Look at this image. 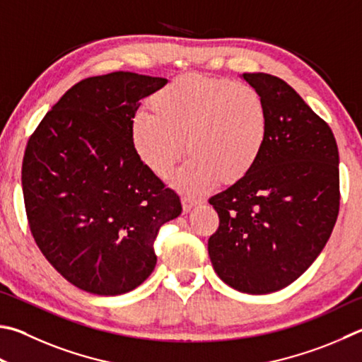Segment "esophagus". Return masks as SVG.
I'll list each match as a JSON object with an SVG mask.
<instances>
[{
  "mask_svg": "<svg viewBox=\"0 0 362 362\" xmlns=\"http://www.w3.org/2000/svg\"><path fill=\"white\" fill-rule=\"evenodd\" d=\"M201 199H194V198H189V196H185V198H182V207H183V212H189L193 207L199 206Z\"/></svg>",
  "mask_w": 362,
  "mask_h": 362,
  "instance_id": "1",
  "label": "esophagus"
}]
</instances>
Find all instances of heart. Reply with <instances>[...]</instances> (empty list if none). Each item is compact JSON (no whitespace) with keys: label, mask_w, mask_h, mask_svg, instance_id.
I'll list each match as a JSON object with an SVG mask.
<instances>
[{"label":"heart","mask_w":362,"mask_h":362,"mask_svg":"<svg viewBox=\"0 0 362 362\" xmlns=\"http://www.w3.org/2000/svg\"><path fill=\"white\" fill-rule=\"evenodd\" d=\"M152 114L139 112L129 124L137 158L164 179L187 150L192 158L173 185L201 192L216 180H244L264 152L271 115L262 96L231 78L185 74L150 96Z\"/></svg>","instance_id":"b5f03b06"}]
</instances>
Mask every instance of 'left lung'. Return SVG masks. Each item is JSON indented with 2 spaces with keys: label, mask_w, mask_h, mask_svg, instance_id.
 <instances>
[{
  "label": "left lung",
  "mask_w": 362,
  "mask_h": 362,
  "mask_svg": "<svg viewBox=\"0 0 362 362\" xmlns=\"http://www.w3.org/2000/svg\"><path fill=\"white\" fill-rule=\"evenodd\" d=\"M271 115L259 163L212 196L220 226L209 239L218 277L267 294L293 284L318 258L339 215V150L331 128L285 81L245 72Z\"/></svg>",
  "instance_id": "obj_1"
}]
</instances>
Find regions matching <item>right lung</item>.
Returning a JSON list of instances; mask_svg holds the SVG:
<instances>
[{"label":"right lung","mask_w":362,"mask_h":362,"mask_svg":"<svg viewBox=\"0 0 362 362\" xmlns=\"http://www.w3.org/2000/svg\"><path fill=\"white\" fill-rule=\"evenodd\" d=\"M166 78L117 71L71 87L26 144L22 188L33 238L81 290L118 296L153 272L160 228L179 196L144 166L129 124Z\"/></svg>","instance_id":"add662e5"}]
</instances>
